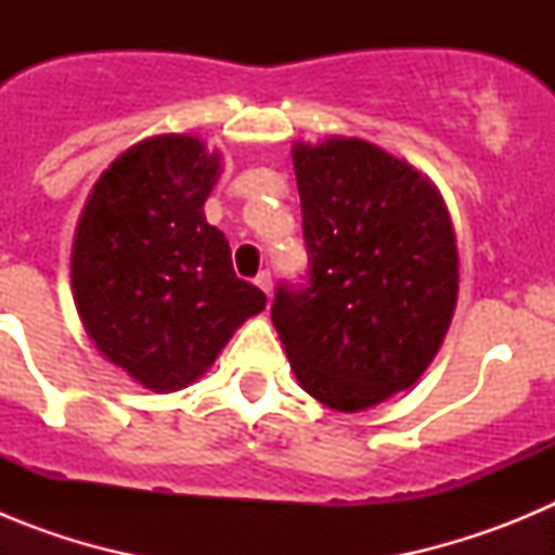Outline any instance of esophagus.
Wrapping results in <instances>:
<instances>
[{"label": "esophagus", "mask_w": 555, "mask_h": 555, "mask_svg": "<svg viewBox=\"0 0 555 555\" xmlns=\"http://www.w3.org/2000/svg\"><path fill=\"white\" fill-rule=\"evenodd\" d=\"M255 286L261 288V292L269 297V294H272V274H269V272L258 274V278H255Z\"/></svg>", "instance_id": "1"}]
</instances>
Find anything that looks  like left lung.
Segmentation results:
<instances>
[{
    "label": "left lung",
    "instance_id": "left-lung-1",
    "mask_svg": "<svg viewBox=\"0 0 555 555\" xmlns=\"http://www.w3.org/2000/svg\"><path fill=\"white\" fill-rule=\"evenodd\" d=\"M306 283H281L272 322L302 389L364 411L428 370L453 320L459 253L439 191L361 139L294 144Z\"/></svg>",
    "mask_w": 555,
    "mask_h": 555
}]
</instances>
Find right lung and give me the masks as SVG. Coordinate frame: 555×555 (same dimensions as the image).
<instances>
[{
	"label": "right lung",
	"mask_w": 555,
	"mask_h": 555,
	"mask_svg": "<svg viewBox=\"0 0 555 555\" xmlns=\"http://www.w3.org/2000/svg\"><path fill=\"white\" fill-rule=\"evenodd\" d=\"M219 155L191 135L130 146L96 180L72 249L80 320L102 356L155 391L194 384L267 294L235 278L205 222Z\"/></svg>",
	"instance_id": "right-lung-1"
}]
</instances>
